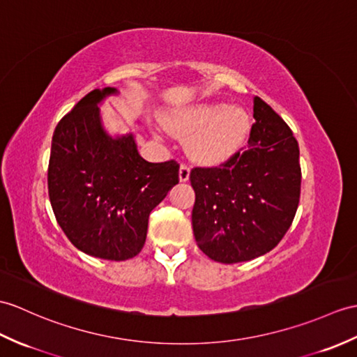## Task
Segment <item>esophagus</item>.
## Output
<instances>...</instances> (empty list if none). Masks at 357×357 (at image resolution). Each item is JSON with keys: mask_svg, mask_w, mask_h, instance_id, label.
I'll use <instances>...</instances> for the list:
<instances>
[{"mask_svg": "<svg viewBox=\"0 0 357 357\" xmlns=\"http://www.w3.org/2000/svg\"><path fill=\"white\" fill-rule=\"evenodd\" d=\"M190 179V167L185 164H181L179 167V181L181 182H187Z\"/></svg>", "mask_w": 357, "mask_h": 357, "instance_id": "1", "label": "esophagus"}]
</instances>
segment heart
Instances as JSON below:
<instances>
[{"mask_svg": "<svg viewBox=\"0 0 357 357\" xmlns=\"http://www.w3.org/2000/svg\"><path fill=\"white\" fill-rule=\"evenodd\" d=\"M169 128L188 137V152L196 161L220 164L242 151L251 132V117L242 106L204 102L182 107L167 119Z\"/></svg>", "mask_w": 357, "mask_h": 357, "instance_id": "b5f03b06", "label": "heart"}]
</instances>
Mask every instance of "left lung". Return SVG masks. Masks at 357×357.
<instances>
[{
    "instance_id": "1",
    "label": "left lung",
    "mask_w": 357,
    "mask_h": 357,
    "mask_svg": "<svg viewBox=\"0 0 357 357\" xmlns=\"http://www.w3.org/2000/svg\"><path fill=\"white\" fill-rule=\"evenodd\" d=\"M248 149L220 167H196L193 234L201 251L219 263H238L273 250L300 202V147L284 120L254 97Z\"/></svg>"
}]
</instances>
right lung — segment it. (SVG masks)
I'll return each instance as SVG.
<instances>
[{
    "label": "right lung",
    "instance_id": "add662e5",
    "mask_svg": "<svg viewBox=\"0 0 357 357\" xmlns=\"http://www.w3.org/2000/svg\"><path fill=\"white\" fill-rule=\"evenodd\" d=\"M109 96L117 89L91 91L57 123L48 196L57 223L77 250L123 261L143 250L149 214L179 182V164L141 158L134 132L111 135L98 107Z\"/></svg>",
    "mask_w": 357,
    "mask_h": 357
}]
</instances>
